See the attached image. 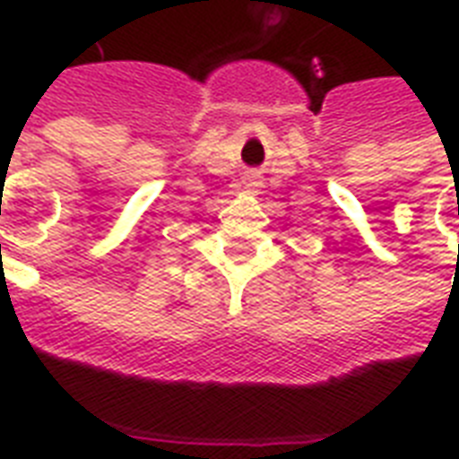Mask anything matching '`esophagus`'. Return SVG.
I'll use <instances>...</instances> for the list:
<instances>
[{"label":"esophagus","instance_id":"obj_1","mask_svg":"<svg viewBox=\"0 0 459 459\" xmlns=\"http://www.w3.org/2000/svg\"><path fill=\"white\" fill-rule=\"evenodd\" d=\"M259 178H262V176H259V171H247L245 173V186L247 187H257L259 186Z\"/></svg>","mask_w":459,"mask_h":459}]
</instances>
